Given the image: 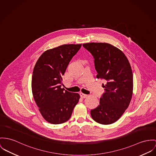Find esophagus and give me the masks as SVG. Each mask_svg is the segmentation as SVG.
Listing matches in <instances>:
<instances>
[{"mask_svg":"<svg viewBox=\"0 0 156 156\" xmlns=\"http://www.w3.org/2000/svg\"><path fill=\"white\" fill-rule=\"evenodd\" d=\"M80 94L81 97L83 98H86V97H87V94H83V93H81Z\"/></svg>","mask_w":156,"mask_h":156,"instance_id":"obj_1","label":"esophagus"}]
</instances>
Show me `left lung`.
I'll return each mask as SVG.
<instances>
[{
	"instance_id": "1",
	"label": "left lung",
	"mask_w": 156,
	"mask_h": 156,
	"mask_svg": "<svg viewBox=\"0 0 156 156\" xmlns=\"http://www.w3.org/2000/svg\"><path fill=\"white\" fill-rule=\"evenodd\" d=\"M93 56L97 78L105 80L100 105L91 110L93 120L103 125L118 120L131 100L133 74L129 60L119 48L106 43L83 44Z\"/></svg>"
}]
</instances>
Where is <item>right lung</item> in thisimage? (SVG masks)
Returning <instances> with one entry per match:
<instances>
[{
    "instance_id": "add662e5",
    "label": "right lung",
    "mask_w": 156,
    "mask_h": 156,
    "mask_svg": "<svg viewBox=\"0 0 156 156\" xmlns=\"http://www.w3.org/2000/svg\"><path fill=\"white\" fill-rule=\"evenodd\" d=\"M81 44H63L44 51L37 61L31 87L34 100L44 119L52 124L69 120L78 103V93L64 91L62 76Z\"/></svg>"
}]
</instances>
